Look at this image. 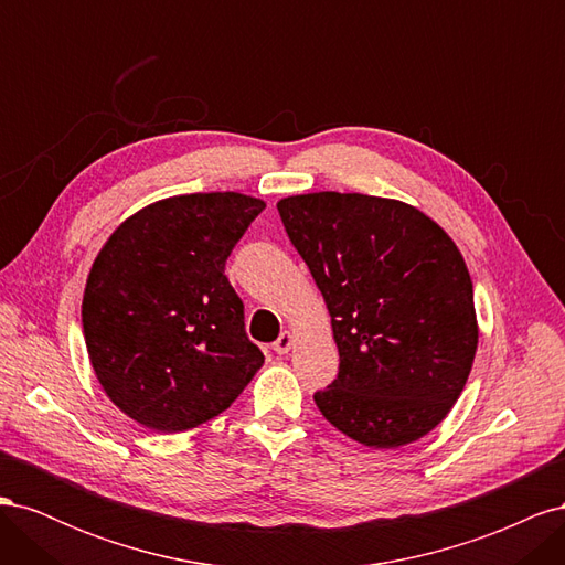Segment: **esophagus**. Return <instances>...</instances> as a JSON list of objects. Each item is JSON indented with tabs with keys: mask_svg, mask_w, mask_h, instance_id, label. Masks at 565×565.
Returning a JSON list of instances; mask_svg holds the SVG:
<instances>
[{
	"mask_svg": "<svg viewBox=\"0 0 565 565\" xmlns=\"http://www.w3.org/2000/svg\"><path fill=\"white\" fill-rule=\"evenodd\" d=\"M295 347V332H289V330H285L278 339H276V344H273V351L276 353H280V355H285L289 349Z\"/></svg>",
	"mask_w": 565,
	"mask_h": 565,
	"instance_id": "esophagus-1",
	"label": "esophagus"
}]
</instances>
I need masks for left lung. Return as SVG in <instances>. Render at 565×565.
<instances>
[{"label":"left lung","instance_id":"left-lung-1","mask_svg":"<svg viewBox=\"0 0 565 565\" xmlns=\"http://www.w3.org/2000/svg\"><path fill=\"white\" fill-rule=\"evenodd\" d=\"M332 318L337 380L313 401L341 434L401 448L448 417L478 347L465 256L413 204L363 193L278 202Z\"/></svg>","mask_w":565,"mask_h":565}]
</instances>
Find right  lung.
<instances>
[{
  "mask_svg": "<svg viewBox=\"0 0 565 565\" xmlns=\"http://www.w3.org/2000/svg\"><path fill=\"white\" fill-rule=\"evenodd\" d=\"M266 202L191 193L148 204L100 247L82 297L89 361L106 396L152 431L214 419L264 365L226 259Z\"/></svg>",
  "mask_w": 565,
  "mask_h": 565,
  "instance_id": "1",
  "label": "right lung"
}]
</instances>
